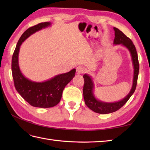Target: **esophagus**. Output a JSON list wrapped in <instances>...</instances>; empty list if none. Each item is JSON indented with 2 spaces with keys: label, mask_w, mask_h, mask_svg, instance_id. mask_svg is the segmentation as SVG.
Segmentation results:
<instances>
[{
  "label": "esophagus",
  "mask_w": 150,
  "mask_h": 150,
  "mask_svg": "<svg viewBox=\"0 0 150 150\" xmlns=\"http://www.w3.org/2000/svg\"><path fill=\"white\" fill-rule=\"evenodd\" d=\"M85 71H86V69L83 66H79L77 68V73L78 74H82V73H84Z\"/></svg>",
  "instance_id": "34e87169"
}]
</instances>
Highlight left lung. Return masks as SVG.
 I'll return each mask as SVG.
<instances>
[{
	"label": "left lung",
	"mask_w": 150,
	"mask_h": 150,
	"mask_svg": "<svg viewBox=\"0 0 150 150\" xmlns=\"http://www.w3.org/2000/svg\"><path fill=\"white\" fill-rule=\"evenodd\" d=\"M115 31V39L113 44H121L126 47L129 50L131 54L132 63L134 69L133 72V79L132 88L129 93L124 97L123 99L115 103H106L97 99L93 93L94 84L91 76L88 74H84L83 78L84 79V84L83 88V95L85 104L90 110L100 114H108L115 112L122 108L126 102L129 100L132 95L134 93L137 83V79L139 71V64L138 60V55L137 53L136 48L133 44L131 39L126 37L122 31H120L117 28H113Z\"/></svg>",
	"instance_id": "1"
}]
</instances>
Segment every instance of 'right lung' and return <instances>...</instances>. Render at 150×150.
Segmentation results:
<instances>
[{
  "instance_id": "right-lung-1",
  "label": "right lung",
  "mask_w": 150,
  "mask_h": 150,
  "mask_svg": "<svg viewBox=\"0 0 150 150\" xmlns=\"http://www.w3.org/2000/svg\"><path fill=\"white\" fill-rule=\"evenodd\" d=\"M51 24L50 22H42L25 31L19 39L12 57L11 70L15 89L25 100L34 107L51 108L59 104L64 89L75 77L76 72V69H73L68 73L39 82L29 80L21 71L18 65V53L22 43L31 35Z\"/></svg>"
}]
</instances>
